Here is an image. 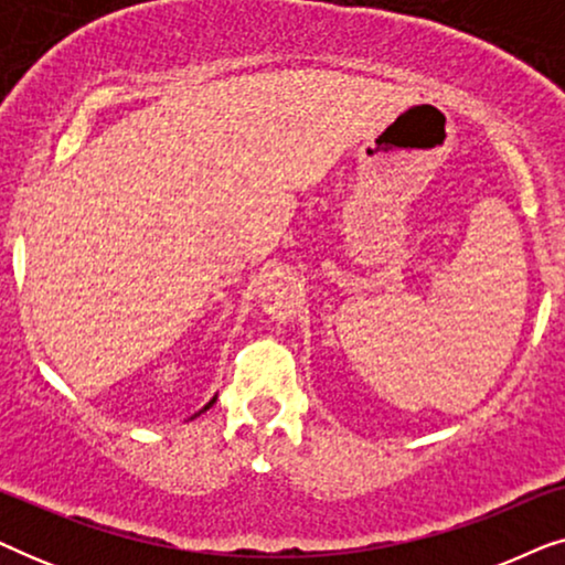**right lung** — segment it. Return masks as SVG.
Returning a JSON list of instances; mask_svg holds the SVG:
<instances>
[{"instance_id":"obj_1","label":"right lung","mask_w":565,"mask_h":565,"mask_svg":"<svg viewBox=\"0 0 565 565\" xmlns=\"http://www.w3.org/2000/svg\"><path fill=\"white\" fill-rule=\"evenodd\" d=\"M213 401H215V398H213ZM213 401H211V404H213ZM211 404H207V406H211ZM207 406H205V408H207Z\"/></svg>"}]
</instances>
